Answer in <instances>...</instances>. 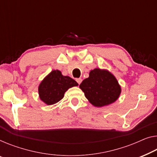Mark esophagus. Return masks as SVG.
Instances as JSON below:
<instances>
[{"label":"esophagus","instance_id":"1","mask_svg":"<svg viewBox=\"0 0 157 157\" xmlns=\"http://www.w3.org/2000/svg\"><path fill=\"white\" fill-rule=\"evenodd\" d=\"M76 81H77V82H78L79 85V84L82 82V79L81 78H77L76 79Z\"/></svg>","mask_w":157,"mask_h":157}]
</instances>
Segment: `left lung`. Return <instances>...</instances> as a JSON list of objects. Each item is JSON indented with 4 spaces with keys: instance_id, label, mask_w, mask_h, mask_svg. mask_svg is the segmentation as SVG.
<instances>
[{
    "instance_id": "left-lung-1",
    "label": "left lung",
    "mask_w": 157,
    "mask_h": 157,
    "mask_svg": "<svg viewBox=\"0 0 157 157\" xmlns=\"http://www.w3.org/2000/svg\"><path fill=\"white\" fill-rule=\"evenodd\" d=\"M79 88L86 99L97 107H102L115 102L121 92V86L113 75L106 70L95 68L90 76L82 82Z\"/></svg>"
}]
</instances>
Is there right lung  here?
Segmentation results:
<instances>
[{
  "label": "right lung",
  "instance_id": "1",
  "mask_svg": "<svg viewBox=\"0 0 157 157\" xmlns=\"http://www.w3.org/2000/svg\"><path fill=\"white\" fill-rule=\"evenodd\" d=\"M78 85L75 80L68 76H63L60 71H53L39 85V97L47 105L54 104L63 98L69 88Z\"/></svg>",
  "mask_w": 157,
  "mask_h": 157
}]
</instances>
